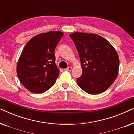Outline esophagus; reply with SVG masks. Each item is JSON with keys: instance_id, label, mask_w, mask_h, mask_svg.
Wrapping results in <instances>:
<instances>
[{"instance_id": "1", "label": "esophagus", "mask_w": 134, "mask_h": 134, "mask_svg": "<svg viewBox=\"0 0 134 134\" xmlns=\"http://www.w3.org/2000/svg\"><path fill=\"white\" fill-rule=\"evenodd\" d=\"M71 69H72V68H71V66H69L68 68H67L66 69H65V70L67 71H71Z\"/></svg>"}]
</instances>
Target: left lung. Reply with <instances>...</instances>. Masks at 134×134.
Listing matches in <instances>:
<instances>
[{"label": "left lung", "mask_w": 134, "mask_h": 134, "mask_svg": "<svg viewBox=\"0 0 134 134\" xmlns=\"http://www.w3.org/2000/svg\"><path fill=\"white\" fill-rule=\"evenodd\" d=\"M77 49L82 74L77 79L80 88L91 94L107 90L118 74L119 60L113 46L94 34L74 32L69 35Z\"/></svg>", "instance_id": "obj_1"}]
</instances>
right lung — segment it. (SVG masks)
Here are the masks:
<instances>
[{
  "instance_id": "obj_1",
  "label": "right lung",
  "mask_w": 134,
  "mask_h": 134,
  "mask_svg": "<svg viewBox=\"0 0 134 134\" xmlns=\"http://www.w3.org/2000/svg\"><path fill=\"white\" fill-rule=\"evenodd\" d=\"M63 35L59 31L40 34L29 40L18 60L16 72L29 91L43 93L52 87L59 75L54 51Z\"/></svg>"
}]
</instances>
